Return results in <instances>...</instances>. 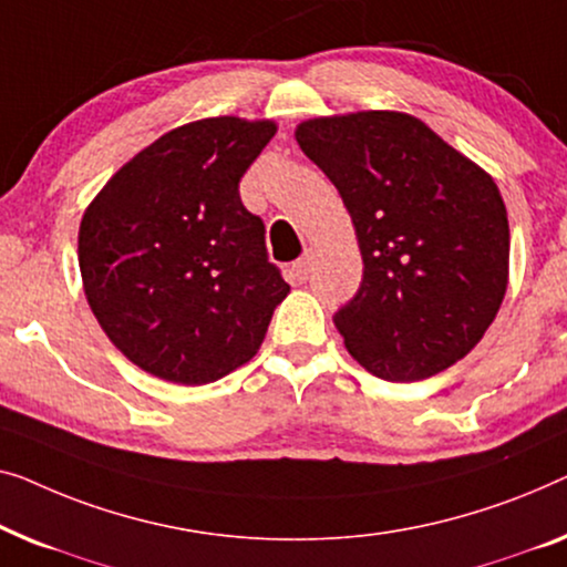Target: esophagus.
<instances>
[{"mask_svg":"<svg viewBox=\"0 0 567 567\" xmlns=\"http://www.w3.org/2000/svg\"><path fill=\"white\" fill-rule=\"evenodd\" d=\"M310 269H313V254H306V257L298 259V261H295V265L290 267V280L302 285V282L308 280Z\"/></svg>","mask_w":567,"mask_h":567,"instance_id":"34e87169","label":"esophagus"}]
</instances>
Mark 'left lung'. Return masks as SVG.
I'll return each mask as SVG.
<instances>
[{"instance_id":"1","label":"left lung","mask_w":567,"mask_h":567,"mask_svg":"<svg viewBox=\"0 0 567 567\" xmlns=\"http://www.w3.org/2000/svg\"><path fill=\"white\" fill-rule=\"evenodd\" d=\"M295 138L339 189L362 251L360 290L333 316L349 354L390 382L462 360L508 285V218L491 174L390 110L313 117Z\"/></svg>"}]
</instances>
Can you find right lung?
Here are the masks:
<instances>
[{
	"label": "right lung",
	"mask_w": 567,
	"mask_h": 567,
	"mask_svg": "<svg viewBox=\"0 0 567 567\" xmlns=\"http://www.w3.org/2000/svg\"><path fill=\"white\" fill-rule=\"evenodd\" d=\"M272 121L205 117L164 133L84 210L79 269L102 331L154 378L205 385L259 352L290 285L238 182Z\"/></svg>",
	"instance_id": "right-lung-1"
}]
</instances>
